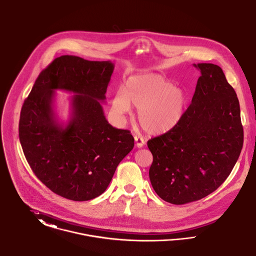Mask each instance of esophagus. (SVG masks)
Segmentation results:
<instances>
[{"label": "esophagus", "mask_w": 256, "mask_h": 256, "mask_svg": "<svg viewBox=\"0 0 256 256\" xmlns=\"http://www.w3.org/2000/svg\"><path fill=\"white\" fill-rule=\"evenodd\" d=\"M134 141H136V145L138 148H142L145 145V140L143 138L134 136Z\"/></svg>", "instance_id": "34e87169"}]
</instances>
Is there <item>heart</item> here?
Here are the masks:
<instances>
[{
  "mask_svg": "<svg viewBox=\"0 0 256 256\" xmlns=\"http://www.w3.org/2000/svg\"><path fill=\"white\" fill-rule=\"evenodd\" d=\"M130 106L138 110V122L145 132L160 136L181 120L186 96L182 90L160 75H136L126 80L124 92H118L112 100V111L120 120L126 118Z\"/></svg>",
  "mask_w": 256,
  "mask_h": 256,
  "instance_id": "1",
  "label": "heart"
}]
</instances>
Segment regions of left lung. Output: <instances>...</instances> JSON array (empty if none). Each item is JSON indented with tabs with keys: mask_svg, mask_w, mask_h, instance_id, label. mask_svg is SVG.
I'll return each instance as SVG.
<instances>
[{
	"mask_svg": "<svg viewBox=\"0 0 256 256\" xmlns=\"http://www.w3.org/2000/svg\"><path fill=\"white\" fill-rule=\"evenodd\" d=\"M193 65L200 76L190 106L176 128L147 142L153 155L151 184L174 204L214 192L231 174L244 143L238 99L222 69Z\"/></svg>",
	"mask_w": 256,
	"mask_h": 256,
	"instance_id": "obj_1",
	"label": "left lung"
}]
</instances>
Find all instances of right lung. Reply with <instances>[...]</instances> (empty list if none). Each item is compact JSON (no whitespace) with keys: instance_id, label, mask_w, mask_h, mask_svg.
Segmentation results:
<instances>
[{"instance_id":"1","label":"right lung","mask_w":256,"mask_h":256,"mask_svg":"<svg viewBox=\"0 0 256 256\" xmlns=\"http://www.w3.org/2000/svg\"><path fill=\"white\" fill-rule=\"evenodd\" d=\"M114 66L111 61L62 56L40 72L23 103V153L35 176L61 197L82 202L100 196L134 146L130 130L108 122L100 103ZM56 90L74 94L67 123L54 111Z\"/></svg>"}]
</instances>
